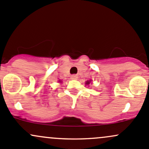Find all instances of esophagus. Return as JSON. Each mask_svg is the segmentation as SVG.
I'll return each instance as SVG.
<instances>
[{
  "label": "esophagus",
  "mask_w": 149,
  "mask_h": 149,
  "mask_svg": "<svg viewBox=\"0 0 149 149\" xmlns=\"http://www.w3.org/2000/svg\"><path fill=\"white\" fill-rule=\"evenodd\" d=\"M77 78H78L77 75H76V74H73V75H72V76H71V79H77Z\"/></svg>",
  "instance_id": "esophagus-1"
}]
</instances>
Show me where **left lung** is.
I'll return each instance as SVG.
<instances>
[{
    "mask_svg": "<svg viewBox=\"0 0 149 149\" xmlns=\"http://www.w3.org/2000/svg\"><path fill=\"white\" fill-rule=\"evenodd\" d=\"M90 82H91V80H88V81H86V84H87V85H88V84H90Z\"/></svg>",
    "mask_w": 149,
    "mask_h": 149,
    "instance_id": "1",
    "label": "left lung"
}]
</instances>
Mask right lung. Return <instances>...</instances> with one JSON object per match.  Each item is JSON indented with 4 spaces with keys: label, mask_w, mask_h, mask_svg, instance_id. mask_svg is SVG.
<instances>
[{
    "label": "right lung",
    "mask_w": 149,
    "mask_h": 149,
    "mask_svg": "<svg viewBox=\"0 0 149 149\" xmlns=\"http://www.w3.org/2000/svg\"><path fill=\"white\" fill-rule=\"evenodd\" d=\"M59 81H60V83H62V81H61V80H59Z\"/></svg>",
    "instance_id": "right-lung-1"
}]
</instances>
